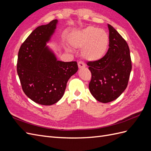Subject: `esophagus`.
<instances>
[{
  "mask_svg": "<svg viewBox=\"0 0 151 151\" xmlns=\"http://www.w3.org/2000/svg\"><path fill=\"white\" fill-rule=\"evenodd\" d=\"M78 67H79V68H84L86 67V65H85V63L83 62L80 61V62H78Z\"/></svg>",
  "mask_w": 151,
  "mask_h": 151,
  "instance_id": "esophagus-1",
  "label": "esophagus"
}]
</instances>
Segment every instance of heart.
Segmentation results:
<instances>
[{"label":"heart","instance_id":"obj_1","mask_svg":"<svg viewBox=\"0 0 151 151\" xmlns=\"http://www.w3.org/2000/svg\"><path fill=\"white\" fill-rule=\"evenodd\" d=\"M109 35L103 29L93 26L74 31L69 37L72 47L81 48L83 57L89 61H96L106 53L109 45Z\"/></svg>","mask_w":151,"mask_h":151}]
</instances>
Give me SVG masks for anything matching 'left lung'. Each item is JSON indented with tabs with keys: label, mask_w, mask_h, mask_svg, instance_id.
<instances>
[{
	"label": "left lung",
	"mask_w": 151,
	"mask_h": 151,
	"mask_svg": "<svg viewBox=\"0 0 151 151\" xmlns=\"http://www.w3.org/2000/svg\"><path fill=\"white\" fill-rule=\"evenodd\" d=\"M109 49L101 59L87 65L92 74L89 84L90 93L97 101L106 103L114 101L127 88L132 70L129 46L110 24Z\"/></svg>",
	"instance_id": "8db88e82"
}]
</instances>
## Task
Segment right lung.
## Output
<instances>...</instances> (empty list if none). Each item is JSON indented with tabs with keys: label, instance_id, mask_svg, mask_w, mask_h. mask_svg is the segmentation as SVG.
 Instances as JSON below:
<instances>
[{
	"label": "right lung",
	"instance_id": "obj_1",
	"mask_svg": "<svg viewBox=\"0 0 151 151\" xmlns=\"http://www.w3.org/2000/svg\"><path fill=\"white\" fill-rule=\"evenodd\" d=\"M58 20L36 28L22 44L17 72L25 94L42 105L57 103L64 94L67 81L78 70L76 62L57 60L47 45L55 33Z\"/></svg>",
	"mask_w": 151,
	"mask_h": 151
}]
</instances>
